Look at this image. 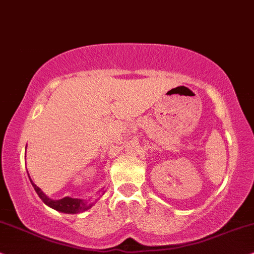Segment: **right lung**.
<instances>
[{
  "mask_svg": "<svg viewBox=\"0 0 254 254\" xmlns=\"http://www.w3.org/2000/svg\"><path fill=\"white\" fill-rule=\"evenodd\" d=\"M31 181V179H30ZM31 184L35 188V190L42 201L49 207L56 209V210L66 212V214H77V212H82L84 210H88L89 208L93 207L94 202L96 201V198H87V200H81V198H70V197H64L62 200H51L44 192L40 190L39 187L33 184Z\"/></svg>",
  "mask_w": 254,
  "mask_h": 254,
  "instance_id": "right-lung-1",
  "label": "right lung"
}]
</instances>
